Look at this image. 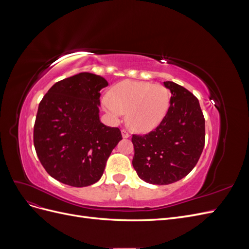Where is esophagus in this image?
Returning a JSON list of instances; mask_svg holds the SVG:
<instances>
[{
    "label": "esophagus",
    "mask_w": 249,
    "mask_h": 249,
    "mask_svg": "<svg viewBox=\"0 0 249 249\" xmlns=\"http://www.w3.org/2000/svg\"><path fill=\"white\" fill-rule=\"evenodd\" d=\"M122 135H123V138H125V139L130 137L129 132L125 131V130H122Z\"/></svg>",
    "instance_id": "34e87169"
}]
</instances>
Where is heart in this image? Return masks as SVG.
I'll use <instances>...</instances> for the list:
<instances>
[{
	"mask_svg": "<svg viewBox=\"0 0 249 249\" xmlns=\"http://www.w3.org/2000/svg\"><path fill=\"white\" fill-rule=\"evenodd\" d=\"M102 105L111 117L118 119L126 112V123L133 130L147 132L159 125L170 106L169 90L149 82L124 81L102 97Z\"/></svg>",
	"mask_w": 249,
	"mask_h": 249,
	"instance_id": "b5f03b06",
	"label": "heart"
}]
</instances>
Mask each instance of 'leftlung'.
Instances as JSON below:
<instances>
[{"label":"left lung","mask_w":249,"mask_h":249,"mask_svg":"<svg viewBox=\"0 0 249 249\" xmlns=\"http://www.w3.org/2000/svg\"><path fill=\"white\" fill-rule=\"evenodd\" d=\"M170 106L162 123L146 135H133V167L153 185H168L185 178L205 146V118L198 100L175 82H164Z\"/></svg>","instance_id":"obj_1"}]
</instances>
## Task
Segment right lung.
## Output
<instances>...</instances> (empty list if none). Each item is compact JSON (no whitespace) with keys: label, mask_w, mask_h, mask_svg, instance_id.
Instances as JSON below:
<instances>
[{"label":"right lung","mask_w":249,"mask_h":249,"mask_svg":"<svg viewBox=\"0 0 249 249\" xmlns=\"http://www.w3.org/2000/svg\"><path fill=\"white\" fill-rule=\"evenodd\" d=\"M107 86L105 78L80 72L57 82L41 100L34 146L44 169L59 182L72 187L96 183L123 139L118 127L100 120V91Z\"/></svg>","instance_id":"obj_1"}]
</instances>
